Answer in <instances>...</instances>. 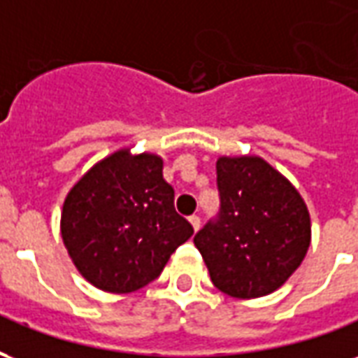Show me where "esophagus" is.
Here are the masks:
<instances>
[{
  "label": "esophagus",
  "instance_id": "1",
  "mask_svg": "<svg viewBox=\"0 0 358 358\" xmlns=\"http://www.w3.org/2000/svg\"><path fill=\"white\" fill-rule=\"evenodd\" d=\"M189 224L194 226V230L197 232L199 230V226H201V218L197 217V215H194V217H189Z\"/></svg>",
  "mask_w": 358,
  "mask_h": 358
}]
</instances>
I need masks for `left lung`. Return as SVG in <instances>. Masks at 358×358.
Instances as JSON below:
<instances>
[{
	"mask_svg": "<svg viewBox=\"0 0 358 358\" xmlns=\"http://www.w3.org/2000/svg\"><path fill=\"white\" fill-rule=\"evenodd\" d=\"M220 213L194 243L220 292L255 299L276 292L310 245V217L289 180L257 155L218 157Z\"/></svg>",
	"mask_w": 358,
	"mask_h": 358,
	"instance_id": "obj_1",
	"label": "left lung"
}]
</instances>
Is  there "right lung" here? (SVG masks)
I'll list each match as a JSON object with an SVG mask.
<instances>
[{"label":"right lung","mask_w":358,"mask_h":358,"mask_svg":"<svg viewBox=\"0 0 358 358\" xmlns=\"http://www.w3.org/2000/svg\"><path fill=\"white\" fill-rule=\"evenodd\" d=\"M194 228L174 209L163 159L118 149L90 169L66 194L61 236L74 266L109 293L153 282Z\"/></svg>","instance_id":"1"}]
</instances>
